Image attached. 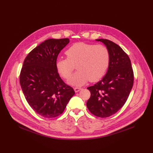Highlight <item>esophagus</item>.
Instances as JSON below:
<instances>
[{"label": "esophagus", "mask_w": 153, "mask_h": 153, "mask_svg": "<svg viewBox=\"0 0 153 153\" xmlns=\"http://www.w3.org/2000/svg\"><path fill=\"white\" fill-rule=\"evenodd\" d=\"M82 88H81V87H74V91H75V92L76 93H77V92H79L80 90H82Z\"/></svg>", "instance_id": "esophagus-1"}]
</instances>
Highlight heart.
Returning <instances> with one entry per match:
<instances>
[{
	"instance_id": "b5f03b06",
	"label": "heart",
	"mask_w": 153,
	"mask_h": 153,
	"mask_svg": "<svg viewBox=\"0 0 153 153\" xmlns=\"http://www.w3.org/2000/svg\"><path fill=\"white\" fill-rule=\"evenodd\" d=\"M66 58H58L56 62L58 73L68 79L76 65L77 71L71 77L69 83L82 86L88 81L95 82L105 76L110 62V53L105 46L90 43H74L65 52Z\"/></svg>"
}]
</instances>
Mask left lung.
I'll return each instance as SVG.
<instances>
[{"mask_svg": "<svg viewBox=\"0 0 153 153\" xmlns=\"http://www.w3.org/2000/svg\"><path fill=\"white\" fill-rule=\"evenodd\" d=\"M96 41L102 42L108 48L110 62L102 80L87 87L91 97L87 106L93 115L106 118L124 105L134 85V71L128 55L118 45L104 39Z\"/></svg>", "mask_w": 153, "mask_h": 153, "instance_id": "obj_1", "label": "left lung"}]
</instances>
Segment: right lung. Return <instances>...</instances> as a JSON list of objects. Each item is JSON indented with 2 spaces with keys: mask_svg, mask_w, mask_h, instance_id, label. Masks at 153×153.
I'll return each instance as SVG.
<instances>
[{
  "mask_svg": "<svg viewBox=\"0 0 153 153\" xmlns=\"http://www.w3.org/2000/svg\"><path fill=\"white\" fill-rule=\"evenodd\" d=\"M69 39H49L33 48L25 58L19 83L25 98L35 112L45 118L60 115L75 94L60 78L56 68L60 52Z\"/></svg>",
  "mask_w": 153,
  "mask_h": 153,
  "instance_id": "obj_1",
  "label": "right lung"
}]
</instances>
